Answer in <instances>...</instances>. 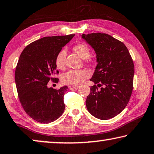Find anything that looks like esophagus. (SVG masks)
<instances>
[{
  "label": "esophagus",
  "instance_id": "1",
  "mask_svg": "<svg viewBox=\"0 0 154 154\" xmlns=\"http://www.w3.org/2000/svg\"><path fill=\"white\" fill-rule=\"evenodd\" d=\"M70 88H74V89H79V85H71L69 86Z\"/></svg>",
  "mask_w": 154,
  "mask_h": 154
}]
</instances>
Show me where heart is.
<instances>
[{"instance_id":"b5f03b06","label":"heart","mask_w":154,"mask_h":154,"mask_svg":"<svg viewBox=\"0 0 154 154\" xmlns=\"http://www.w3.org/2000/svg\"><path fill=\"white\" fill-rule=\"evenodd\" d=\"M73 49L82 58H85V62L87 63L91 62V58L89 56L90 49L87 45L85 43H78L75 45ZM66 55H67V51L65 49H61L56 54L54 59V63L58 69L64 70L65 69ZM89 76H90V72L87 69L70 70L63 75L62 80L65 84L77 85L81 84Z\"/></svg>"}]
</instances>
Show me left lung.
Wrapping results in <instances>:
<instances>
[{"instance_id":"1","label":"left lung","mask_w":154,"mask_h":154,"mask_svg":"<svg viewBox=\"0 0 154 154\" xmlns=\"http://www.w3.org/2000/svg\"><path fill=\"white\" fill-rule=\"evenodd\" d=\"M82 38L95 50L98 63L90 79L95 85L90 87L86 100L87 109L98 119H110L124 109L131 98L134 75L133 60L123 42L110 35L92 33L82 34ZM98 86L102 87L99 90Z\"/></svg>"}]
</instances>
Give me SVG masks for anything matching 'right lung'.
I'll return each mask as SVG.
<instances>
[{
  "mask_svg": "<svg viewBox=\"0 0 154 154\" xmlns=\"http://www.w3.org/2000/svg\"><path fill=\"white\" fill-rule=\"evenodd\" d=\"M74 34L47 36L25 47L15 71V82L20 103L28 116L41 123L57 120L65 110L64 94L67 87L48 88L51 80L58 82L54 59Z\"/></svg>",
  "mask_w": 154,
  "mask_h": 154,
  "instance_id": "1",
  "label": "right lung"
}]
</instances>
